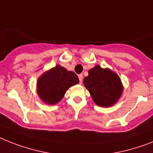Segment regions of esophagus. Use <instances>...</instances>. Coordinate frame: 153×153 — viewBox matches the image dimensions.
Instances as JSON below:
<instances>
[{
    "instance_id": "34e87169",
    "label": "esophagus",
    "mask_w": 153,
    "mask_h": 153,
    "mask_svg": "<svg viewBox=\"0 0 153 153\" xmlns=\"http://www.w3.org/2000/svg\"><path fill=\"white\" fill-rule=\"evenodd\" d=\"M79 81H80V82H82V79H83V75L82 74H79Z\"/></svg>"
}]
</instances>
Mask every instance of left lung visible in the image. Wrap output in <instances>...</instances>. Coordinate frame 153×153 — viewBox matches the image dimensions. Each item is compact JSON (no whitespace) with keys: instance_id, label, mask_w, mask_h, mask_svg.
Here are the masks:
<instances>
[{"instance_id":"1","label":"left lung","mask_w":153,"mask_h":153,"mask_svg":"<svg viewBox=\"0 0 153 153\" xmlns=\"http://www.w3.org/2000/svg\"><path fill=\"white\" fill-rule=\"evenodd\" d=\"M88 75L83 80L84 86L89 92L97 106L110 107L116 104L124 91L120 78L116 72L96 65L88 70Z\"/></svg>"}]
</instances>
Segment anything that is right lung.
Here are the masks:
<instances>
[{
  "label": "right lung",
  "instance_id": "obj_1",
  "mask_svg": "<svg viewBox=\"0 0 153 153\" xmlns=\"http://www.w3.org/2000/svg\"><path fill=\"white\" fill-rule=\"evenodd\" d=\"M79 82L77 74L57 65L41 74L36 82L39 98L48 105L57 104L70 87Z\"/></svg>",
  "mask_w": 153,
  "mask_h": 153
}]
</instances>
